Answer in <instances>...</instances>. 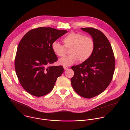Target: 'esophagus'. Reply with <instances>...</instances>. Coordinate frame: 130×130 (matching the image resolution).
Segmentation results:
<instances>
[{"label":"esophagus","mask_w":130,"mask_h":130,"mask_svg":"<svg viewBox=\"0 0 130 130\" xmlns=\"http://www.w3.org/2000/svg\"><path fill=\"white\" fill-rule=\"evenodd\" d=\"M63 68H64V69L65 70H66V69H68V67H66V66H64Z\"/></svg>","instance_id":"34e87169"}]
</instances>
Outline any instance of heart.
<instances>
[{
	"mask_svg": "<svg viewBox=\"0 0 130 130\" xmlns=\"http://www.w3.org/2000/svg\"><path fill=\"white\" fill-rule=\"evenodd\" d=\"M63 45L54 41L51 44L53 53L58 57H63L65 53V48H70V55L64 57L59 60V64L64 66H68L79 60L80 62L87 61L93 53L95 42L90 37L71 32L66 35L62 40Z\"/></svg>",
	"mask_w": 130,
	"mask_h": 130,
	"instance_id": "obj_1",
	"label": "heart"
}]
</instances>
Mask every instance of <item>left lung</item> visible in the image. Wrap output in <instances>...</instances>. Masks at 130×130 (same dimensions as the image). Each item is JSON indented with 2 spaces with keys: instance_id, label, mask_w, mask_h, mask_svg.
Wrapping results in <instances>:
<instances>
[{
  "instance_id": "obj_1",
  "label": "left lung",
  "mask_w": 130,
  "mask_h": 130,
  "mask_svg": "<svg viewBox=\"0 0 130 130\" xmlns=\"http://www.w3.org/2000/svg\"><path fill=\"white\" fill-rule=\"evenodd\" d=\"M81 29L91 36L95 48L87 61L71 67L75 75L71 79V84L78 95L91 98L102 93L112 81L115 58L109 41L101 31L93 28Z\"/></svg>"
}]
</instances>
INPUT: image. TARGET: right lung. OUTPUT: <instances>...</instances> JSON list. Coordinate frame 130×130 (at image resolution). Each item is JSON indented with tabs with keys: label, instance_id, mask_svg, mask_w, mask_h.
Instances as JSON below:
<instances>
[{
	"label": "right lung",
	"instance_id": "add662e5",
	"mask_svg": "<svg viewBox=\"0 0 130 130\" xmlns=\"http://www.w3.org/2000/svg\"><path fill=\"white\" fill-rule=\"evenodd\" d=\"M67 32L50 27H40L28 32L17 47L15 69L21 85L30 94L45 96L52 90L64 71L62 66H50L58 60L52 43Z\"/></svg>",
	"mask_w": 130,
	"mask_h": 130
}]
</instances>
